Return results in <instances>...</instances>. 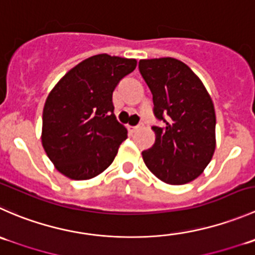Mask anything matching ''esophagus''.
<instances>
[{"instance_id":"esophagus-1","label":"esophagus","mask_w":255,"mask_h":255,"mask_svg":"<svg viewBox=\"0 0 255 255\" xmlns=\"http://www.w3.org/2000/svg\"><path fill=\"white\" fill-rule=\"evenodd\" d=\"M127 128H128V130H129L130 133H133V132H135V130H137L139 127H138V126H135V127H130V126H128Z\"/></svg>"}]
</instances>
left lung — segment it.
<instances>
[{"mask_svg": "<svg viewBox=\"0 0 255 255\" xmlns=\"http://www.w3.org/2000/svg\"><path fill=\"white\" fill-rule=\"evenodd\" d=\"M139 72L153 95L155 142L143 150L148 169L168 184H185L203 173L216 149V112L206 87L185 63L140 59Z\"/></svg>", "mask_w": 255, "mask_h": 255, "instance_id": "left-lung-1", "label": "left lung"}]
</instances>
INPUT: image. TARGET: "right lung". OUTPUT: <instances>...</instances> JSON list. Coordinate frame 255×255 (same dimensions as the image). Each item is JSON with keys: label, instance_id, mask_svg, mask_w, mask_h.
<instances>
[{"label": "right lung", "instance_id": "add662e5", "mask_svg": "<svg viewBox=\"0 0 255 255\" xmlns=\"http://www.w3.org/2000/svg\"><path fill=\"white\" fill-rule=\"evenodd\" d=\"M135 66L133 58L96 54L68 71L49 92L41 139L62 174L91 179L113 162L127 129L116 120L112 95Z\"/></svg>", "mask_w": 255, "mask_h": 255}]
</instances>
